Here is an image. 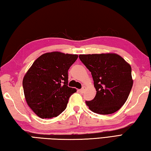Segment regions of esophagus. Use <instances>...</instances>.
I'll list each match as a JSON object with an SVG mask.
<instances>
[{
	"mask_svg": "<svg viewBox=\"0 0 151 151\" xmlns=\"http://www.w3.org/2000/svg\"><path fill=\"white\" fill-rule=\"evenodd\" d=\"M85 87H83L81 88V89L79 90V91H80V93H83V92H84V91H85Z\"/></svg>",
	"mask_w": 151,
	"mask_h": 151,
	"instance_id": "1",
	"label": "esophagus"
}]
</instances>
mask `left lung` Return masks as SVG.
Wrapping results in <instances>:
<instances>
[{
    "label": "left lung",
    "mask_w": 151,
    "mask_h": 151,
    "mask_svg": "<svg viewBox=\"0 0 151 151\" xmlns=\"http://www.w3.org/2000/svg\"><path fill=\"white\" fill-rule=\"evenodd\" d=\"M80 60L91 72L96 93L85 101L92 112L99 114L116 112L127 101L133 86L132 67L115 53L80 55Z\"/></svg>",
    "instance_id": "1"
}]
</instances>
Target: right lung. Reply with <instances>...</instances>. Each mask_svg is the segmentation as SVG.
I'll return each instance as SVG.
<instances>
[{"label": "right lung", "instance_id": "right-lung-1", "mask_svg": "<svg viewBox=\"0 0 151 151\" xmlns=\"http://www.w3.org/2000/svg\"><path fill=\"white\" fill-rule=\"evenodd\" d=\"M78 58L60 52L45 53L33 62L23 79L28 106L41 118L56 117L66 109L70 96L68 71Z\"/></svg>", "mask_w": 151, "mask_h": 151}]
</instances>
